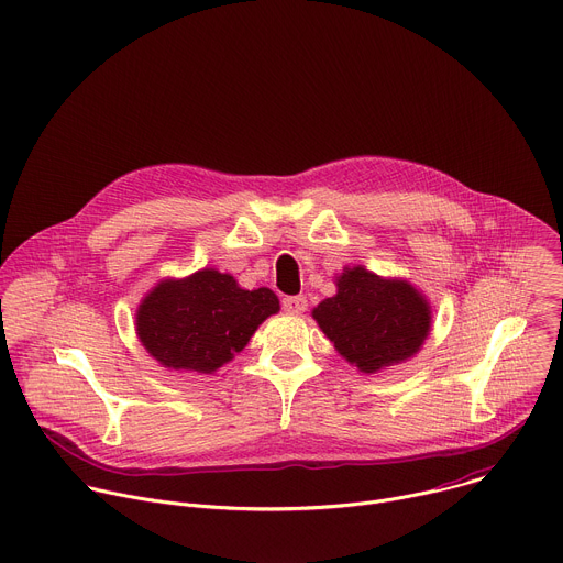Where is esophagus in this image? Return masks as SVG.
I'll list each match as a JSON object with an SVG mask.
<instances>
[{
    "label": "esophagus",
    "mask_w": 563,
    "mask_h": 563,
    "mask_svg": "<svg viewBox=\"0 0 563 563\" xmlns=\"http://www.w3.org/2000/svg\"><path fill=\"white\" fill-rule=\"evenodd\" d=\"M283 309L287 313H302L307 309V298L305 296H287V298H283Z\"/></svg>",
    "instance_id": "1"
}]
</instances>
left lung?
I'll return each mask as SVG.
<instances>
[{
    "label": "left lung",
    "mask_w": 563,
    "mask_h": 563,
    "mask_svg": "<svg viewBox=\"0 0 563 563\" xmlns=\"http://www.w3.org/2000/svg\"><path fill=\"white\" fill-rule=\"evenodd\" d=\"M336 296L311 316L339 354L365 374L415 356L430 334V302L408 280H391L356 265L336 278Z\"/></svg>",
    "instance_id": "left-lung-1"
}]
</instances>
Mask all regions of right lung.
<instances>
[{
    "label": "right lung",
    "mask_w": 563,
    "mask_h": 563,
    "mask_svg": "<svg viewBox=\"0 0 563 563\" xmlns=\"http://www.w3.org/2000/svg\"><path fill=\"white\" fill-rule=\"evenodd\" d=\"M280 309L267 289H243L235 278L200 269L157 283L135 313L144 350L169 369L211 374L243 352L265 318Z\"/></svg>",
    "instance_id": "add662e5"
}]
</instances>
